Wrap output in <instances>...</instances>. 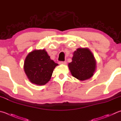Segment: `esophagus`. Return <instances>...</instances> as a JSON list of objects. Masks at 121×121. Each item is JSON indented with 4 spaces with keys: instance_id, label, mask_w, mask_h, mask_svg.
<instances>
[{
    "instance_id": "esophagus-1",
    "label": "esophagus",
    "mask_w": 121,
    "mask_h": 121,
    "mask_svg": "<svg viewBox=\"0 0 121 121\" xmlns=\"http://www.w3.org/2000/svg\"><path fill=\"white\" fill-rule=\"evenodd\" d=\"M67 63L66 61H60L59 62V64H61V65H65Z\"/></svg>"
}]
</instances>
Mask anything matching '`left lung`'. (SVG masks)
Wrapping results in <instances>:
<instances>
[{"instance_id":"left-lung-1","label":"left lung","mask_w":121,"mask_h":121,"mask_svg":"<svg viewBox=\"0 0 121 121\" xmlns=\"http://www.w3.org/2000/svg\"><path fill=\"white\" fill-rule=\"evenodd\" d=\"M68 67L72 76L81 81L91 78L96 69V61L88 48H78L74 51Z\"/></svg>"}]
</instances>
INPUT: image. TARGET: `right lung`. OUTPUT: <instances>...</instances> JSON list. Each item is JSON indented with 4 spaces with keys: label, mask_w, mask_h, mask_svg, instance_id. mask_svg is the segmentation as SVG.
<instances>
[{
    "label": "right lung",
    "mask_w": 121,
    "mask_h": 121,
    "mask_svg": "<svg viewBox=\"0 0 121 121\" xmlns=\"http://www.w3.org/2000/svg\"><path fill=\"white\" fill-rule=\"evenodd\" d=\"M58 65L50 59L45 49L35 50L26 57L24 69L32 83L44 85L50 81L54 69Z\"/></svg>",
    "instance_id": "add662e5"
}]
</instances>
